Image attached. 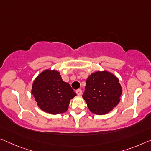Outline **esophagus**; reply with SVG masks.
Instances as JSON below:
<instances>
[{
	"label": "esophagus",
	"instance_id": "34e87169",
	"mask_svg": "<svg viewBox=\"0 0 151 151\" xmlns=\"http://www.w3.org/2000/svg\"><path fill=\"white\" fill-rule=\"evenodd\" d=\"M76 93L78 95H81V94H82V91H81V89H78L76 91Z\"/></svg>",
	"mask_w": 151,
	"mask_h": 151
}]
</instances>
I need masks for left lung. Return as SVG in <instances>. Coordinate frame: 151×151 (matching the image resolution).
I'll return each mask as SVG.
<instances>
[{
  "mask_svg": "<svg viewBox=\"0 0 151 151\" xmlns=\"http://www.w3.org/2000/svg\"><path fill=\"white\" fill-rule=\"evenodd\" d=\"M122 93V88L116 75L106 70H97L88 76L83 97L92 113L104 115L117 106Z\"/></svg>",
  "mask_w": 151,
  "mask_h": 151,
  "instance_id": "8db88e82",
  "label": "left lung"
}]
</instances>
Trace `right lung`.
<instances>
[{
    "instance_id": "1",
    "label": "right lung",
    "mask_w": 151,
    "mask_h": 151,
    "mask_svg": "<svg viewBox=\"0 0 151 151\" xmlns=\"http://www.w3.org/2000/svg\"><path fill=\"white\" fill-rule=\"evenodd\" d=\"M31 93L37 106L50 114L64 113L76 94L58 70L46 69L40 73L32 85Z\"/></svg>"
}]
</instances>
